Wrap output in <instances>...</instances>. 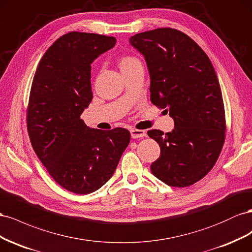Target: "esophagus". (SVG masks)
I'll list each match as a JSON object with an SVG mask.
<instances>
[{
    "instance_id": "34e87169",
    "label": "esophagus",
    "mask_w": 252,
    "mask_h": 252,
    "mask_svg": "<svg viewBox=\"0 0 252 252\" xmlns=\"http://www.w3.org/2000/svg\"><path fill=\"white\" fill-rule=\"evenodd\" d=\"M130 133H131L132 138H141V137H146V136H147L146 131L136 130V128H131Z\"/></svg>"
}]
</instances>
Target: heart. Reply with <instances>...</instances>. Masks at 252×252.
I'll list each match as a JSON object with an SVG mask.
<instances>
[{
    "label": "heart",
    "instance_id": "b5f03b06",
    "mask_svg": "<svg viewBox=\"0 0 252 252\" xmlns=\"http://www.w3.org/2000/svg\"><path fill=\"white\" fill-rule=\"evenodd\" d=\"M138 63H140V61L137 58H135V57L125 56L121 58V60L119 62V66H120L121 70H124L126 68H130L133 65H135V64H138Z\"/></svg>",
    "mask_w": 252,
    "mask_h": 252
}]
</instances>
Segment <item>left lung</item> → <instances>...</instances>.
Segmentation results:
<instances>
[{"mask_svg":"<svg viewBox=\"0 0 252 252\" xmlns=\"http://www.w3.org/2000/svg\"><path fill=\"white\" fill-rule=\"evenodd\" d=\"M150 74L151 102L174 120L172 132L148 131L160 147L151 164L155 177L172 187H188L213 168L225 141L224 101L217 73L189 35L164 27L130 38Z\"/></svg>","mask_w":252,"mask_h":252,"instance_id":"8db88e82","label":"left lung"}]
</instances>
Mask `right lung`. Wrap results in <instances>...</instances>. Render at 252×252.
I'll use <instances>...</instances> for the list:
<instances>
[{"label":"right lung","instance_id":"add662e5","mask_svg":"<svg viewBox=\"0 0 252 252\" xmlns=\"http://www.w3.org/2000/svg\"><path fill=\"white\" fill-rule=\"evenodd\" d=\"M116 44L106 35L71 32L40 60L27 107L32 146L56 183L77 194L98 190L113 176L131 134L90 128L80 118L93 99L91 64Z\"/></svg>","mask_w":252,"mask_h":252}]
</instances>
